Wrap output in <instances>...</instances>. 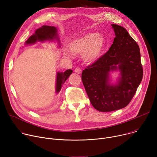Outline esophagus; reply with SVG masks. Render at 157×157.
Wrapping results in <instances>:
<instances>
[{
  "label": "esophagus",
  "mask_w": 157,
  "mask_h": 157,
  "mask_svg": "<svg viewBox=\"0 0 157 157\" xmlns=\"http://www.w3.org/2000/svg\"><path fill=\"white\" fill-rule=\"evenodd\" d=\"M75 72L78 73V74H81V73L82 72V69L80 68V67H76L75 70Z\"/></svg>",
  "instance_id": "1"
}]
</instances>
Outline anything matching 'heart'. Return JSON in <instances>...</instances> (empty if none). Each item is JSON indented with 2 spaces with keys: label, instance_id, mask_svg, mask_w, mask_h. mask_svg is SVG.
I'll return each instance as SVG.
<instances>
[{
  "label": "heart",
  "instance_id": "1",
  "mask_svg": "<svg viewBox=\"0 0 157 157\" xmlns=\"http://www.w3.org/2000/svg\"><path fill=\"white\" fill-rule=\"evenodd\" d=\"M105 44V40L102 35L88 33L71 41L69 50L73 54H82V58L86 62L93 63L100 57ZM65 55L69 57L72 56L69 52H66Z\"/></svg>",
  "mask_w": 157,
  "mask_h": 157
}]
</instances>
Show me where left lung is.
<instances>
[{
	"label": "left lung",
	"mask_w": 157,
	"mask_h": 157,
	"mask_svg": "<svg viewBox=\"0 0 157 157\" xmlns=\"http://www.w3.org/2000/svg\"><path fill=\"white\" fill-rule=\"evenodd\" d=\"M116 37L105 54L82 71L81 79L91 105L100 112L126 107L141 82L143 75L140 50L127 30L111 25ZM119 69L121 78L116 85L109 82V72Z\"/></svg>",
	"instance_id": "8db88e82"
}]
</instances>
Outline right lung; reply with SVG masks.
Returning a JSON list of instances; mask_svg holds the SVG:
<instances>
[{"label": "right lung", "instance_id": "obj_1", "mask_svg": "<svg viewBox=\"0 0 157 157\" xmlns=\"http://www.w3.org/2000/svg\"><path fill=\"white\" fill-rule=\"evenodd\" d=\"M57 34V29L56 27L44 25L35 31V33L26 40V44H33L37 41H44L45 40H54V39H56L59 41ZM72 72V71L71 69H67L64 72H57L56 80L57 93L60 91L62 85H64Z\"/></svg>", "mask_w": 157, "mask_h": 157}]
</instances>
